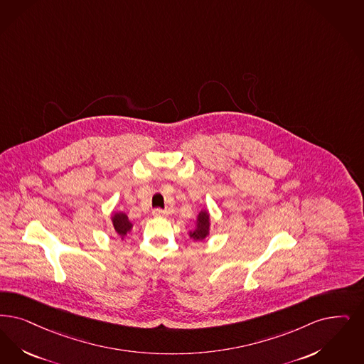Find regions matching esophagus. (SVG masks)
Wrapping results in <instances>:
<instances>
[{"label": "esophagus", "instance_id": "34e87169", "mask_svg": "<svg viewBox=\"0 0 364 364\" xmlns=\"http://www.w3.org/2000/svg\"><path fill=\"white\" fill-rule=\"evenodd\" d=\"M153 215L154 217H166L168 215V211H164V210H161V208H156V210H153Z\"/></svg>", "mask_w": 364, "mask_h": 364}]
</instances>
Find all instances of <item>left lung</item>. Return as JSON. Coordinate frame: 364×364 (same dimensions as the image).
Here are the masks:
<instances>
[{
    "label": "left lung",
    "mask_w": 364,
    "mask_h": 364,
    "mask_svg": "<svg viewBox=\"0 0 364 364\" xmlns=\"http://www.w3.org/2000/svg\"><path fill=\"white\" fill-rule=\"evenodd\" d=\"M210 230H211V215L207 210H202L196 215L192 230L188 232L189 238H192L193 241H203L210 235Z\"/></svg>",
    "instance_id": "8db88e82"
}]
</instances>
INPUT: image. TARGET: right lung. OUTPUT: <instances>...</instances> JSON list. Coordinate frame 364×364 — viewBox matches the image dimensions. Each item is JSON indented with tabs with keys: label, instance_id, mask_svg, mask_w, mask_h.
<instances>
[{
	"label": "right lung",
	"instance_id": "obj_1",
	"mask_svg": "<svg viewBox=\"0 0 364 364\" xmlns=\"http://www.w3.org/2000/svg\"><path fill=\"white\" fill-rule=\"evenodd\" d=\"M111 222H112V226H114L117 235L120 237V240H124L131 233V230L134 228V225L127 217V214L123 213V211H112Z\"/></svg>",
	"mask_w": 364,
	"mask_h": 364
}]
</instances>
